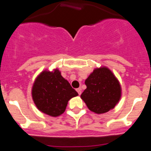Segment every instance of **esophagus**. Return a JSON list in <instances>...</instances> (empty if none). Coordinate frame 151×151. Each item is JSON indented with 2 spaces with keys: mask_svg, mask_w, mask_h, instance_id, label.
Masks as SVG:
<instances>
[{
  "mask_svg": "<svg viewBox=\"0 0 151 151\" xmlns=\"http://www.w3.org/2000/svg\"><path fill=\"white\" fill-rule=\"evenodd\" d=\"M76 91H77V92H78V94H79V95L82 94V89H81V88H77Z\"/></svg>",
  "mask_w": 151,
  "mask_h": 151,
  "instance_id": "obj_1",
  "label": "esophagus"
}]
</instances>
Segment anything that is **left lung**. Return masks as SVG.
Segmentation results:
<instances>
[{"label":"left lung","mask_w":151,"mask_h":151,"mask_svg":"<svg viewBox=\"0 0 151 151\" xmlns=\"http://www.w3.org/2000/svg\"><path fill=\"white\" fill-rule=\"evenodd\" d=\"M87 88L81 98L91 111L102 114L113 110L122 96L119 80L109 68L101 66L94 69L85 80Z\"/></svg>","instance_id":"8db88e82"}]
</instances>
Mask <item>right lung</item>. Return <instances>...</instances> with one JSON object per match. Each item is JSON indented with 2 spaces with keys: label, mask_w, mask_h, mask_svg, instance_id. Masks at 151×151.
<instances>
[{
  "label": "right lung",
  "mask_w": 151,
  "mask_h": 151,
  "mask_svg": "<svg viewBox=\"0 0 151 151\" xmlns=\"http://www.w3.org/2000/svg\"><path fill=\"white\" fill-rule=\"evenodd\" d=\"M78 95L57 69L41 72L36 77L32 88V97L36 107L53 117L63 114L68 101Z\"/></svg>",
  "instance_id": "obj_1"
}]
</instances>
